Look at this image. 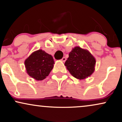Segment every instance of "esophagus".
<instances>
[{
    "label": "esophagus",
    "instance_id": "esophagus-1",
    "mask_svg": "<svg viewBox=\"0 0 122 122\" xmlns=\"http://www.w3.org/2000/svg\"><path fill=\"white\" fill-rule=\"evenodd\" d=\"M66 60V58L65 57H63V58L61 59V61H63V62H65V61Z\"/></svg>",
    "mask_w": 122,
    "mask_h": 122
}]
</instances>
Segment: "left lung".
Listing matches in <instances>:
<instances>
[{
	"label": "left lung",
	"instance_id": "left-lung-1",
	"mask_svg": "<svg viewBox=\"0 0 122 122\" xmlns=\"http://www.w3.org/2000/svg\"><path fill=\"white\" fill-rule=\"evenodd\" d=\"M95 62L94 57L89 51L76 46L69 54L65 65L73 77L83 80L94 72Z\"/></svg>",
	"mask_w": 122,
	"mask_h": 122
}]
</instances>
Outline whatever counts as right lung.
<instances>
[{
	"mask_svg": "<svg viewBox=\"0 0 122 122\" xmlns=\"http://www.w3.org/2000/svg\"><path fill=\"white\" fill-rule=\"evenodd\" d=\"M24 63L29 76L41 81L49 75L55 62L52 56L40 49L32 53Z\"/></svg>",
	"mask_w": 122,
	"mask_h": 122,
	"instance_id": "1",
	"label": "right lung"
}]
</instances>
